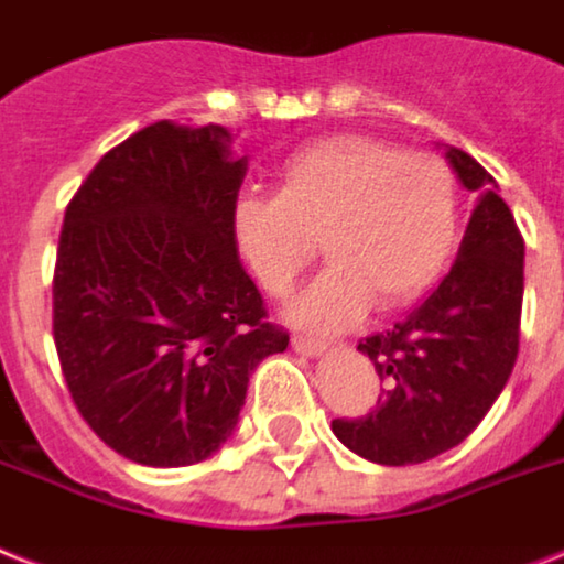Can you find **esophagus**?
Masks as SVG:
<instances>
[{
	"label": "esophagus",
	"mask_w": 564,
	"mask_h": 564,
	"mask_svg": "<svg viewBox=\"0 0 564 564\" xmlns=\"http://www.w3.org/2000/svg\"><path fill=\"white\" fill-rule=\"evenodd\" d=\"M292 347H295L297 354L318 356L327 350V341H324V338H315V336H292Z\"/></svg>",
	"instance_id": "obj_1"
}]
</instances>
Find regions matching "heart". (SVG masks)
Returning a JSON list of instances; mask_svg holds the SVG:
<instances>
[{
    "label": "heart",
    "instance_id": "1",
    "mask_svg": "<svg viewBox=\"0 0 564 564\" xmlns=\"http://www.w3.org/2000/svg\"><path fill=\"white\" fill-rule=\"evenodd\" d=\"M457 231L452 167L370 135L313 141L281 164L278 191L235 203L237 249L269 295H286L324 240L333 263L292 306L295 322L318 329L354 324L373 301L409 306L441 278Z\"/></svg>",
    "mask_w": 564,
    "mask_h": 564
}]
</instances>
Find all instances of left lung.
I'll use <instances>...</instances> for the list:
<instances>
[{
    "label": "left lung",
    "instance_id": "8db88e82",
    "mask_svg": "<svg viewBox=\"0 0 564 564\" xmlns=\"http://www.w3.org/2000/svg\"><path fill=\"white\" fill-rule=\"evenodd\" d=\"M446 159L478 196L455 267L409 318L359 341L386 388L370 414L333 420L338 441L373 464H423L464 443L519 356L524 240L496 178L464 150Z\"/></svg>",
    "mask_w": 564,
    "mask_h": 564
}]
</instances>
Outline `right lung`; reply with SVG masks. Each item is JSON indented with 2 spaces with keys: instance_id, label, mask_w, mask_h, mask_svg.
I'll use <instances>...</instances> for the list:
<instances>
[{
  "instance_id": "right-lung-1",
  "label": "right lung",
  "mask_w": 564,
  "mask_h": 564,
  "mask_svg": "<svg viewBox=\"0 0 564 564\" xmlns=\"http://www.w3.org/2000/svg\"><path fill=\"white\" fill-rule=\"evenodd\" d=\"M246 155L155 121L77 187L54 267V345L89 429L127 460L191 466L231 437L251 370L290 333L237 258Z\"/></svg>"
}]
</instances>
